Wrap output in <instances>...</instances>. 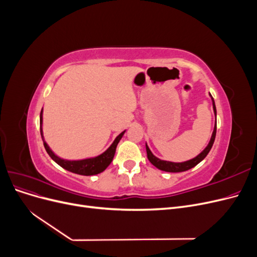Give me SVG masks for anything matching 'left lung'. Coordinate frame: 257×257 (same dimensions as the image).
<instances>
[{"instance_id":"left-lung-1","label":"left lung","mask_w":257,"mask_h":257,"mask_svg":"<svg viewBox=\"0 0 257 257\" xmlns=\"http://www.w3.org/2000/svg\"><path fill=\"white\" fill-rule=\"evenodd\" d=\"M209 95L211 96V94L209 93ZM212 99V106H213V111H214V115H215V124H214V128L212 132L211 138H210V142L208 144V146L205 148V149L201 151L197 157H195L192 160L185 161V162H181V163H175V162H169V161H164L161 160L159 158L155 157V155L151 152V150L149 149V147L146 144V150H147V157L148 160L151 162V164L154 165L157 168H159L160 170H163V172H167V173H181V172H185V170H189L191 168H193L194 166H196L198 163H200L203 161L207 154L209 153V151L211 150V148L213 146L214 139H215V134H216V108H215V104H214V99L211 96Z\"/></svg>"}]
</instances>
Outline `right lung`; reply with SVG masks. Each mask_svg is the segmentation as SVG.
<instances>
[{
  "label": "right lung",
  "instance_id": "obj_1",
  "mask_svg": "<svg viewBox=\"0 0 257 257\" xmlns=\"http://www.w3.org/2000/svg\"><path fill=\"white\" fill-rule=\"evenodd\" d=\"M40 124H41V135H42V139L44 142V147H45L46 151H47V153L49 154V157L54 162H56L58 165L68 170V172L77 174V175H82V176H93V175H97V174L103 173L104 170L108 166H109V164L112 162L116 146H118L119 142L121 141V138L123 137L124 133H125V131H123L121 134H119L115 137V139L110 145V147L108 148V149L105 152H103L102 154L97 155V157L73 161V160H64V159L59 158L58 155L54 154V152L50 149L47 143L45 142L44 134H43V109H42L41 115H40Z\"/></svg>",
  "mask_w": 257,
  "mask_h": 257
}]
</instances>
